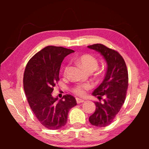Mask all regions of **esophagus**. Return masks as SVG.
I'll return each mask as SVG.
<instances>
[{"label":"esophagus","mask_w":149,"mask_h":149,"mask_svg":"<svg viewBox=\"0 0 149 149\" xmlns=\"http://www.w3.org/2000/svg\"><path fill=\"white\" fill-rule=\"evenodd\" d=\"M76 101H77V104H80V103L85 102V100H84V99H79V98H77V99H76Z\"/></svg>","instance_id":"1"}]
</instances>
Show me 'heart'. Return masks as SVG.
Listing matches in <instances>:
<instances>
[{"label":"heart","mask_w":149,"mask_h":149,"mask_svg":"<svg viewBox=\"0 0 149 149\" xmlns=\"http://www.w3.org/2000/svg\"><path fill=\"white\" fill-rule=\"evenodd\" d=\"M78 62L85 70H86L89 72H93V71H95L97 68L98 65H99L97 58L91 54L82 55L79 58ZM68 69V65L65 66L64 69V75L66 74ZM91 88L92 85L88 84V83L87 84H79L73 87L72 91L78 96H84L86 93V91L89 90Z\"/></svg>","instance_id":"b5f03b06"}]
</instances>
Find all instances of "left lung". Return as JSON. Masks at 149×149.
<instances>
[{
    "label": "left lung",
    "mask_w": 149,
    "mask_h": 149,
    "mask_svg": "<svg viewBox=\"0 0 149 149\" xmlns=\"http://www.w3.org/2000/svg\"><path fill=\"white\" fill-rule=\"evenodd\" d=\"M104 57L107 64L104 79L93 93L103 102H95V112L89 118L90 123L98 127L110 125L125 102L128 87V72L125 62L117 51L102 44L87 47Z\"/></svg>",
    "instance_id": "8db88e82"
}]
</instances>
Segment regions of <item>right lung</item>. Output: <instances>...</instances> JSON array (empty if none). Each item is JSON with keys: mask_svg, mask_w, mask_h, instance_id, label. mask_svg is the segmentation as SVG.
Segmentation results:
<instances>
[{"mask_svg": "<svg viewBox=\"0 0 149 149\" xmlns=\"http://www.w3.org/2000/svg\"><path fill=\"white\" fill-rule=\"evenodd\" d=\"M74 50L47 46L27 62L24 74V89L27 101L37 119L49 130H58L66 124L69 110L76 106L73 96L58 100L52 95L64 58Z\"/></svg>", "mask_w": 149, "mask_h": 149, "instance_id": "obj_1", "label": "right lung"}]
</instances>
